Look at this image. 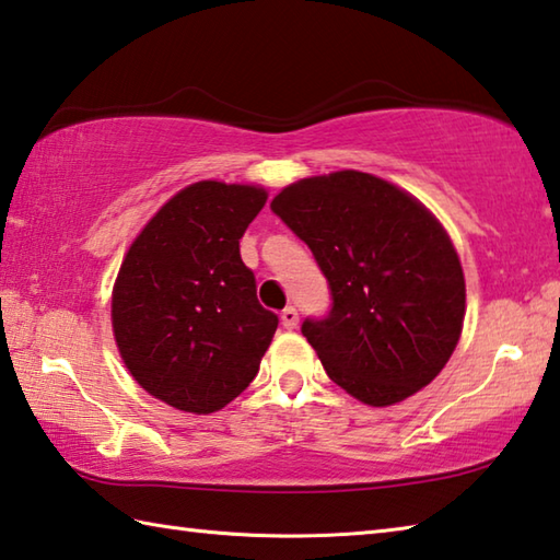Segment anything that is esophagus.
<instances>
[{"label":"esophagus","instance_id":"1","mask_svg":"<svg viewBox=\"0 0 560 560\" xmlns=\"http://www.w3.org/2000/svg\"><path fill=\"white\" fill-rule=\"evenodd\" d=\"M281 325L287 330H293L299 325V311L293 308V306H289V308H283L281 311Z\"/></svg>","mask_w":560,"mask_h":560}]
</instances>
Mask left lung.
<instances>
[{"instance_id":"1","label":"left lung","mask_w":560,"mask_h":560,"mask_svg":"<svg viewBox=\"0 0 560 560\" xmlns=\"http://www.w3.org/2000/svg\"><path fill=\"white\" fill-rule=\"evenodd\" d=\"M271 210L328 279L330 313L301 325L328 377L370 406L439 377L463 332L465 277L433 212L362 171L291 183Z\"/></svg>"}]
</instances>
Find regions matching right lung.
<instances>
[{"label":"right lung","instance_id":"1","mask_svg":"<svg viewBox=\"0 0 560 560\" xmlns=\"http://www.w3.org/2000/svg\"><path fill=\"white\" fill-rule=\"evenodd\" d=\"M267 190L198 180L131 242L112 289V330L141 389L190 413L228 406L257 377L279 318L261 308L240 240Z\"/></svg>","mask_w":560,"mask_h":560}]
</instances>
